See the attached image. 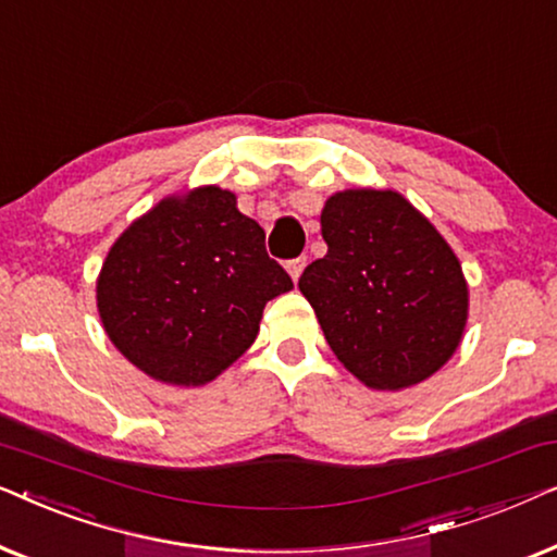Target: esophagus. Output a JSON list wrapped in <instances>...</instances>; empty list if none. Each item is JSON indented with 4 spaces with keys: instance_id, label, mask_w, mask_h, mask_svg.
<instances>
[{
    "instance_id": "34e87169",
    "label": "esophagus",
    "mask_w": 557,
    "mask_h": 557,
    "mask_svg": "<svg viewBox=\"0 0 557 557\" xmlns=\"http://www.w3.org/2000/svg\"><path fill=\"white\" fill-rule=\"evenodd\" d=\"M304 269H307V258H294V261L286 263V271H288V276L294 278V284L301 278Z\"/></svg>"
}]
</instances>
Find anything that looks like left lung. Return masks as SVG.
Returning <instances> with one entry per match:
<instances>
[{
    "label": "left lung",
    "instance_id": "8db88e82",
    "mask_svg": "<svg viewBox=\"0 0 557 557\" xmlns=\"http://www.w3.org/2000/svg\"><path fill=\"white\" fill-rule=\"evenodd\" d=\"M326 256L299 278L337 360L372 391H406L451 360L469 284L436 225L395 189L326 197Z\"/></svg>",
    "mask_w": 557,
    "mask_h": 557
}]
</instances>
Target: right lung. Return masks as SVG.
Listing matches in <instances>:
<instances>
[{"mask_svg":"<svg viewBox=\"0 0 557 557\" xmlns=\"http://www.w3.org/2000/svg\"><path fill=\"white\" fill-rule=\"evenodd\" d=\"M292 288L238 197L202 185L164 197L119 235L96 278V304L134 368L200 387L253 345L265 304Z\"/></svg>","mask_w":557,"mask_h":557,"instance_id":"right-lung-1","label":"right lung"}]
</instances>
